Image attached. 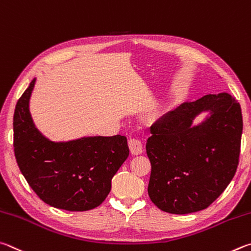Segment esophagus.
Masks as SVG:
<instances>
[{"label":"esophagus","instance_id":"obj_1","mask_svg":"<svg viewBox=\"0 0 251 251\" xmlns=\"http://www.w3.org/2000/svg\"><path fill=\"white\" fill-rule=\"evenodd\" d=\"M128 144H129L130 152L132 153L133 155H139V154H141V153L143 152V146H142V142L140 141L139 139L131 138V139H129Z\"/></svg>","mask_w":251,"mask_h":251}]
</instances>
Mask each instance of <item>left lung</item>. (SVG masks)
<instances>
[{"label":"left lung","mask_w":251,"mask_h":251,"mask_svg":"<svg viewBox=\"0 0 251 251\" xmlns=\"http://www.w3.org/2000/svg\"><path fill=\"white\" fill-rule=\"evenodd\" d=\"M201 114L205 116L197 124ZM148 193L163 212L207 208L225 191L238 165L241 108L227 92L209 94L164 114L150 128Z\"/></svg>","instance_id":"obj_1"}]
</instances>
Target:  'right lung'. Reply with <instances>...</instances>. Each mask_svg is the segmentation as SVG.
<instances>
[{"instance_id":"right-lung-1","label":"right lung","mask_w":251,"mask_h":251,"mask_svg":"<svg viewBox=\"0 0 251 251\" xmlns=\"http://www.w3.org/2000/svg\"><path fill=\"white\" fill-rule=\"evenodd\" d=\"M36 78L17 101L13 130L22 174L39 199L55 208L83 212L99 206L111 179L129 156L125 135H88L51 141L37 129L29 110Z\"/></svg>"}]
</instances>
